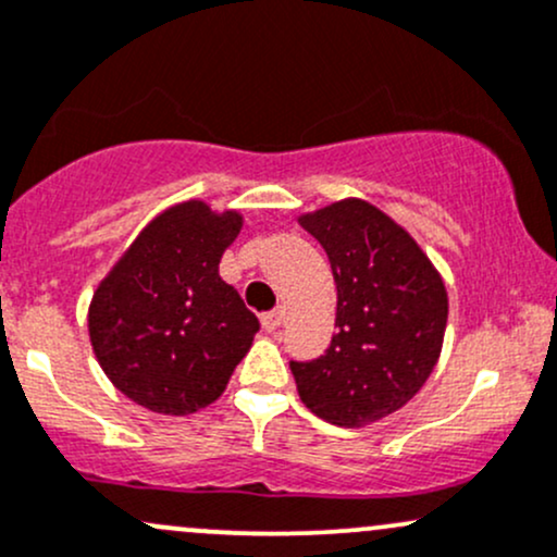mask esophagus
<instances>
[{"instance_id": "1", "label": "esophagus", "mask_w": 557, "mask_h": 557, "mask_svg": "<svg viewBox=\"0 0 557 557\" xmlns=\"http://www.w3.org/2000/svg\"><path fill=\"white\" fill-rule=\"evenodd\" d=\"M285 314L283 309H274V311H267V314H261V327L267 330V333H274L280 325H283Z\"/></svg>"}]
</instances>
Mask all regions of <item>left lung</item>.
<instances>
[{
  "label": "left lung",
  "instance_id": "8db88e82",
  "mask_svg": "<svg viewBox=\"0 0 557 557\" xmlns=\"http://www.w3.org/2000/svg\"><path fill=\"white\" fill-rule=\"evenodd\" d=\"M333 269L338 307L327 351L290 362L298 396L317 418L362 428L423 388L447 330V288L405 227L359 198L298 216Z\"/></svg>",
  "mask_w": 557,
  "mask_h": 557
}]
</instances>
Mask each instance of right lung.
Wrapping results in <instances>:
<instances>
[{
  "label": "right lung",
  "mask_w": 557,
  "mask_h": 557,
  "mask_svg": "<svg viewBox=\"0 0 557 557\" xmlns=\"http://www.w3.org/2000/svg\"><path fill=\"white\" fill-rule=\"evenodd\" d=\"M237 211L185 200L158 213L97 285L89 341L115 388L158 414H189L227 388L259 320L219 277Z\"/></svg>",
  "instance_id": "add662e5"
}]
</instances>
